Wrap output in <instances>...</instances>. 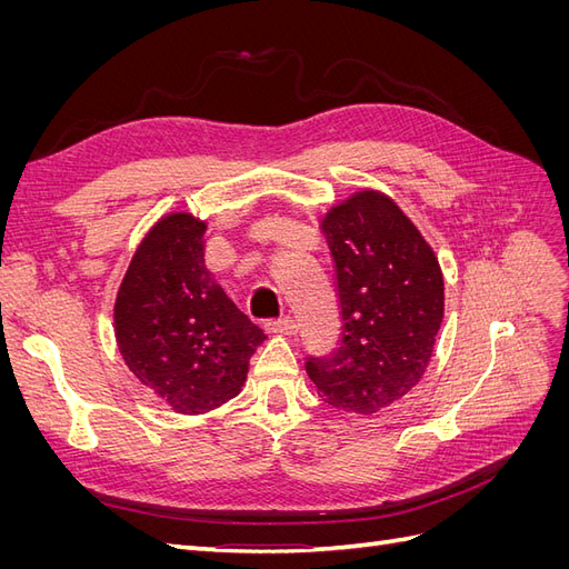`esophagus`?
<instances>
[{
    "instance_id": "1",
    "label": "esophagus",
    "mask_w": 569,
    "mask_h": 569,
    "mask_svg": "<svg viewBox=\"0 0 569 569\" xmlns=\"http://www.w3.org/2000/svg\"><path fill=\"white\" fill-rule=\"evenodd\" d=\"M266 330L272 335H295L297 332V322L291 318H282V320H268Z\"/></svg>"
}]
</instances>
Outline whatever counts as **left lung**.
<instances>
[{"label": "left lung", "instance_id": "left-lung-1", "mask_svg": "<svg viewBox=\"0 0 569 569\" xmlns=\"http://www.w3.org/2000/svg\"><path fill=\"white\" fill-rule=\"evenodd\" d=\"M335 258L341 347L308 358L322 401L372 416L420 382L443 320V274L391 197L358 189L320 220Z\"/></svg>", "mask_w": 569, "mask_h": 569}]
</instances>
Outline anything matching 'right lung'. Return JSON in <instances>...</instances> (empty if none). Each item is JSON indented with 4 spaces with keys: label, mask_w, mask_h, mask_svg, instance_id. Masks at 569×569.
I'll use <instances>...</instances> for the list:
<instances>
[{
    "label": "right lung",
    "mask_w": 569,
    "mask_h": 569,
    "mask_svg": "<svg viewBox=\"0 0 569 569\" xmlns=\"http://www.w3.org/2000/svg\"><path fill=\"white\" fill-rule=\"evenodd\" d=\"M203 234L192 213H166L137 247L113 306L126 366L182 416L234 399L266 339L206 268Z\"/></svg>",
    "instance_id": "add662e5"
}]
</instances>
